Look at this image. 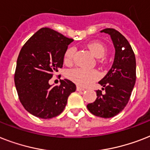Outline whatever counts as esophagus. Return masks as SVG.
<instances>
[{
	"label": "esophagus",
	"mask_w": 150,
	"mask_h": 150,
	"mask_svg": "<svg viewBox=\"0 0 150 150\" xmlns=\"http://www.w3.org/2000/svg\"><path fill=\"white\" fill-rule=\"evenodd\" d=\"M76 89H77V91H85V90H86L85 88H84L80 87V86H79L76 87Z\"/></svg>",
	"instance_id": "1"
}]
</instances>
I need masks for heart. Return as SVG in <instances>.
Wrapping results in <instances>:
<instances>
[{
  "instance_id": "b5f03b06",
  "label": "heart",
  "mask_w": 150,
  "mask_h": 150,
  "mask_svg": "<svg viewBox=\"0 0 150 150\" xmlns=\"http://www.w3.org/2000/svg\"><path fill=\"white\" fill-rule=\"evenodd\" d=\"M87 47L98 58L104 56L107 52L106 47L99 41H90L87 44ZM75 52V47L73 46H70L65 50L64 53V62L65 64H69L72 62ZM68 77L79 86H88L98 79V73L93 69L90 70L83 68H76L69 71Z\"/></svg>"
}]
</instances>
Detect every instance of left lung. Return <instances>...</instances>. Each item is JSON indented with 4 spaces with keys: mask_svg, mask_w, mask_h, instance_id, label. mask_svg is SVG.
I'll return each instance as SVG.
<instances>
[{
    "mask_svg": "<svg viewBox=\"0 0 150 150\" xmlns=\"http://www.w3.org/2000/svg\"><path fill=\"white\" fill-rule=\"evenodd\" d=\"M101 32L109 34L115 46V59L112 66L98 83L103 87L97 90L94 103L87 105L93 115L102 118H112L119 114L127 105L136 83V63L132 48L126 38L113 28H105Z\"/></svg>",
    "mask_w": 150,
    "mask_h": 150,
    "instance_id": "left-lung-1",
    "label": "left lung"
}]
</instances>
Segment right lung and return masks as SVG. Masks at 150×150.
<instances>
[{
    "mask_svg": "<svg viewBox=\"0 0 150 150\" xmlns=\"http://www.w3.org/2000/svg\"><path fill=\"white\" fill-rule=\"evenodd\" d=\"M73 39L49 28L34 34L21 49L17 60L14 84L18 98L28 112L41 119H52L62 112L76 86L69 79L59 86L48 81L62 69L64 53Z\"/></svg>",
    "mask_w": 150,
    "mask_h": 150,
    "instance_id": "1",
    "label": "right lung"
}]
</instances>
